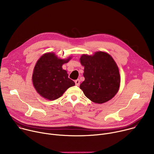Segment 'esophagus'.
Returning <instances> with one entry per match:
<instances>
[{"instance_id": "obj_1", "label": "esophagus", "mask_w": 154, "mask_h": 154, "mask_svg": "<svg viewBox=\"0 0 154 154\" xmlns=\"http://www.w3.org/2000/svg\"><path fill=\"white\" fill-rule=\"evenodd\" d=\"M80 80H79V79H77V80H75V85H77V86H79V85H80Z\"/></svg>"}]
</instances>
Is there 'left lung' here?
I'll list each match as a JSON object with an SVG mask.
<instances>
[{
    "mask_svg": "<svg viewBox=\"0 0 154 154\" xmlns=\"http://www.w3.org/2000/svg\"><path fill=\"white\" fill-rule=\"evenodd\" d=\"M80 60L84 66L85 77L80 88L85 96L96 103L112 99L119 89L121 77L111 55L99 51L93 55L83 54Z\"/></svg>",
    "mask_w": 154,
    "mask_h": 154,
    "instance_id": "8db88e82",
    "label": "left lung"
}]
</instances>
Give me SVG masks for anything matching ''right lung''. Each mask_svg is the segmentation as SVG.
Here are the masks:
<instances>
[{"label":"right lung","mask_w":154,"mask_h":154,"mask_svg":"<svg viewBox=\"0 0 154 154\" xmlns=\"http://www.w3.org/2000/svg\"><path fill=\"white\" fill-rule=\"evenodd\" d=\"M67 59L58 58L54 53L44 54L34 68L32 82L35 90L44 98L54 100L60 97L69 88L75 85L62 66Z\"/></svg>","instance_id":"add662e5"}]
</instances>
